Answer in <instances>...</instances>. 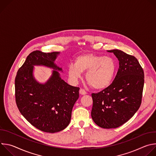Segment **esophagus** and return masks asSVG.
Returning <instances> with one entry per match:
<instances>
[{"instance_id":"obj_1","label":"esophagus","mask_w":156,"mask_h":156,"mask_svg":"<svg viewBox=\"0 0 156 156\" xmlns=\"http://www.w3.org/2000/svg\"><path fill=\"white\" fill-rule=\"evenodd\" d=\"M86 91L84 90V89H82V88H81L80 90V94H81V95H85V94H86Z\"/></svg>"}]
</instances>
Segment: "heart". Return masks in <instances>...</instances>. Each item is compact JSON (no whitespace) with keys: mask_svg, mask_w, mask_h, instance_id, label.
<instances>
[{"mask_svg":"<svg viewBox=\"0 0 156 156\" xmlns=\"http://www.w3.org/2000/svg\"><path fill=\"white\" fill-rule=\"evenodd\" d=\"M87 83L96 90H103L112 83L116 72V63L111 57L93 54H85L75 60V65L69 67V75L78 80L81 73L86 72Z\"/></svg>","mask_w":156,"mask_h":156,"instance_id":"heart-1","label":"heart"}]
</instances>
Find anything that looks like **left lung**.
Masks as SVG:
<instances>
[{
  "instance_id": "obj_1",
  "label": "left lung",
  "mask_w": 156,
  "mask_h": 156,
  "mask_svg": "<svg viewBox=\"0 0 156 156\" xmlns=\"http://www.w3.org/2000/svg\"><path fill=\"white\" fill-rule=\"evenodd\" d=\"M113 52L119 60L117 75L107 87L91 94V117L103 128H115L128 121L139 109L143 96L144 74L137 58L118 50Z\"/></svg>"
}]
</instances>
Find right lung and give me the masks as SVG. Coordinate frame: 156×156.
<instances>
[{
    "label": "right lung",
    "instance_id": "right-lung-1",
    "mask_svg": "<svg viewBox=\"0 0 156 156\" xmlns=\"http://www.w3.org/2000/svg\"><path fill=\"white\" fill-rule=\"evenodd\" d=\"M58 54L33 51L15 80V101L20 113L38 129L51 133L60 131L69 125L73 107L79 98L80 87L68 84L55 70L44 84L33 77V65L62 70L54 62Z\"/></svg>",
    "mask_w": 156,
    "mask_h": 156
}]
</instances>
